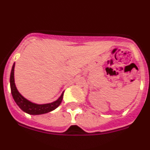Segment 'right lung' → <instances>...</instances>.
I'll list each match as a JSON object with an SVG mask.
<instances>
[{"label":"right lung","mask_w":150,"mask_h":150,"mask_svg":"<svg viewBox=\"0 0 150 150\" xmlns=\"http://www.w3.org/2000/svg\"><path fill=\"white\" fill-rule=\"evenodd\" d=\"M14 69H15V64L12 66V71H11L10 74L11 92H12V97H13V99L15 100V103H17V105L23 112L29 115L45 114V113L50 112L55 110L61 104V103L62 102L64 92L62 93L61 97L56 101H54L50 103H46V104H36V103H32L29 100L24 98L19 93L16 86H15V80H14Z\"/></svg>","instance_id":"add662e5"}]
</instances>
